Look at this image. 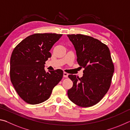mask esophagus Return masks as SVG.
<instances>
[{"instance_id":"34e87169","label":"esophagus","mask_w":130,"mask_h":130,"mask_svg":"<svg viewBox=\"0 0 130 130\" xmlns=\"http://www.w3.org/2000/svg\"><path fill=\"white\" fill-rule=\"evenodd\" d=\"M68 75H69V74L67 73V72H63V77H68Z\"/></svg>"}]
</instances>
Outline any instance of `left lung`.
<instances>
[{
    "label": "left lung",
    "instance_id": "obj_1",
    "mask_svg": "<svg viewBox=\"0 0 130 130\" xmlns=\"http://www.w3.org/2000/svg\"><path fill=\"white\" fill-rule=\"evenodd\" d=\"M75 48L77 61L84 68L83 76L69 74L73 85L68 91L70 101L82 107L96 104L108 91L114 72L109 48L93 37L83 34L67 35Z\"/></svg>",
    "mask_w": 130,
    "mask_h": 130
}]
</instances>
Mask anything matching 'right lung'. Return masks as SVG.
<instances>
[{
  "instance_id": "1",
  "label": "right lung",
  "mask_w": 130,
  "mask_h": 130,
  "mask_svg": "<svg viewBox=\"0 0 130 130\" xmlns=\"http://www.w3.org/2000/svg\"><path fill=\"white\" fill-rule=\"evenodd\" d=\"M62 34L37 33L26 37L14 48L10 58V79L15 91L25 102H45L63 77V71L45 70L52 57L50 50Z\"/></svg>"
}]
</instances>
